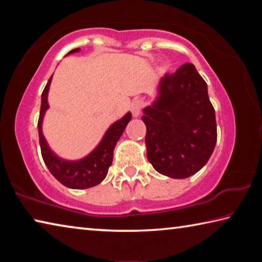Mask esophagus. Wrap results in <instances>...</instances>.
Returning <instances> with one entry per match:
<instances>
[{
	"label": "esophagus",
	"instance_id": "34e87169",
	"mask_svg": "<svg viewBox=\"0 0 262 262\" xmlns=\"http://www.w3.org/2000/svg\"><path fill=\"white\" fill-rule=\"evenodd\" d=\"M143 105H144V103L142 99L133 100V103L130 105V111H132L133 117H135V118L139 117L141 113V110H142V107H143Z\"/></svg>",
	"mask_w": 262,
	"mask_h": 262
}]
</instances>
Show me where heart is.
<instances>
[{"mask_svg":"<svg viewBox=\"0 0 262 262\" xmlns=\"http://www.w3.org/2000/svg\"><path fill=\"white\" fill-rule=\"evenodd\" d=\"M168 67H170V66H168V63H164V64H163V69H164V70H167Z\"/></svg>","mask_w":262,"mask_h":262,"instance_id":"b5f03b06","label":"heart"}]
</instances>
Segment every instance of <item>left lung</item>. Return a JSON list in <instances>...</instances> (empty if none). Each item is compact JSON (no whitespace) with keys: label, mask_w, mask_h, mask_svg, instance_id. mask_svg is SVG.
<instances>
[{"label":"left lung","mask_w":262,"mask_h":262,"mask_svg":"<svg viewBox=\"0 0 262 262\" xmlns=\"http://www.w3.org/2000/svg\"><path fill=\"white\" fill-rule=\"evenodd\" d=\"M157 97L143 108L147 158L155 170L184 179L206 165L217 141L215 110L207 83L185 63L161 78Z\"/></svg>","instance_id":"left-lung-1"}]
</instances>
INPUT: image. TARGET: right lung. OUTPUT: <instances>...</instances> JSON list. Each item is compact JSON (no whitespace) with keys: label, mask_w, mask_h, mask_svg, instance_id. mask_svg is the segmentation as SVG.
Segmentation results:
<instances>
[{"label":"right lung","mask_w":262,"mask_h":262,"mask_svg":"<svg viewBox=\"0 0 262 262\" xmlns=\"http://www.w3.org/2000/svg\"><path fill=\"white\" fill-rule=\"evenodd\" d=\"M76 52H79V48H75V50L70 51L68 54H73V53ZM52 77L53 75L48 79L46 86L42 91L40 114H39L38 120L39 143H40L42 159L51 173L54 176V178L59 180L66 187L73 189L94 187V186L100 184L107 176L108 167L113 161V150L115 148V144L120 139L128 122L130 121L132 113L128 112L123 115L120 120L112 123L108 129L106 130L99 144L88 156L78 159V161L62 159L48 147L45 136L42 134V120L46 111L50 107L47 97Z\"/></svg>","instance_id":"obj_1"}]
</instances>
